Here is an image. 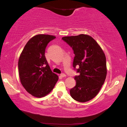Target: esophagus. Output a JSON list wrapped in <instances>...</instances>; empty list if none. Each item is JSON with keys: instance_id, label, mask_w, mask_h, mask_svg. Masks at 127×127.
<instances>
[{"instance_id": "esophagus-1", "label": "esophagus", "mask_w": 127, "mask_h": 127, "mask_svg": "<svg viewBox=\"0 0 127 127\" xmlns=\"http://www.w3.org/2000/svg\"><path fill=\"white\" fill-rule=\"evenodd\" d=\"M61 77H66V74L65 73H61Z\"/></svg>"}]
</instances>
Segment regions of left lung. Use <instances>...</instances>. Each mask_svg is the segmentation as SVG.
Listing matches in <instances>:
<instances>
[{
	"label": "left lung",
	"mask_w": 127,
	"mask_h": 127,
	"mask_svg": "<svg viewBox=\"0 0 127 127\" xmlns=\"http://www.w3.org/2000/svg\"><path fill=\"white\" fill-rule=\"evenodd\" d=\"M62 39L73 50V66L79 73L74 76L76 84L70 90L71 96L78 102H87L98 94L105 82L107 74L105 54L96 41L87 34Z\"/></svg>",
	"instance_id": "8db88e82"
}]
</instances>
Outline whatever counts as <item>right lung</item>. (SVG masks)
<instances>
[{
    "label": "right lung",
    "mask_w": 127,
    "mask_h": 127,
    "mask_svg": "<svg viewBox=\"0 0 127 127\" xmlns=\"http://www.w3.org/2000/svg\"><path fill=\"white\" fill-rule=\"evenodd\" d=\"M55 39V36L48 34L33 36L26 44L19 58L21 83L29 94L37 98L49 94L58 80L45 57L48 43Z\"/></svg>",
    "instance_id": "add662e5"
}]
</instances>
